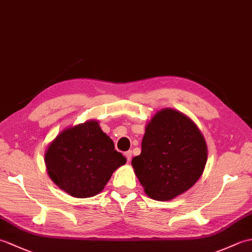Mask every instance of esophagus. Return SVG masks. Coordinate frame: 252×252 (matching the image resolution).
<instances>
[{
	"label": "esophagus",
	"mask_w": 252,
	"mask_h": 252,
	"mask_svg": "<svg viewBox=\"0 0 252 252\" xmlns=\"http://www.w3.org/2000/svg\"><path fill=\"white\" fill-rule=\"evenodd\" d=\"M125 156H126V158L127 161H130L131 158H132V152H131V151H129V152H126V153H125Z\"/></svg>",
	"instance_id": "34e87169"
}]
</instances>
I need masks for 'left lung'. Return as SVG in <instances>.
<instances>
[{"mask_svg":"<svg viewBox=\"0 0 252 252\" xmlns=\"http://www.w3.org/2000/svg\"><path fill=\"white\" fill-rule=\"evenodd\" d=\"M207 158L206 140L196 123L183 112L163 108L147 122L132 167L148 197L169 201L194 186Z\"/></svg>","mask_w":252,"mask_h":252,"instance_id":"left-lung-1","label":"left lung"}]
</instances>
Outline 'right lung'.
<instances>
[{
    "label": "right lung",
    "mask_w": 252,
    "mask_h": 252,
    "mask_svg": "<svg viewBox=\"0 0 252 252\" xmlns=\"http://www.w3.org/2000/svg\"><path fill=\"white\" fill-rule=\"evenodd\" d=\"M51 180L72 197H93L104 189L112 173L126 162L115 149L98 121L65 127L44 154Z\"/></svg>",
    "instance_id": "add662e5"
}]
</instances>
